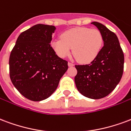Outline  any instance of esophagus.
Returning a JSON list of instances; mask_svg holds the SVG:
<instances>
[{
  "label": "esophagus",
  "instance_id": "34e87169",
  "mask_svg": "<svg viewBox=\"0 0 131 131\" xmlns=\"http://www.w3.org/2000/svg\"><path fill=\"white\" fill-rule=\"evenodd\" d=\"M68 66L72 67V66H74V64L73 63H70V62H68Z\"/></svg>",
  "mask_w": 131,
  "mask_h": 131
}]
</instances>
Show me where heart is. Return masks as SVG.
Masks as SVG:
<instances>
[{
  "label": "heart",
  "instance_id": "1",
  "mask_svg": "<svg viewBox=\"0 0 131 131\" xmlns=\"http://www.w3.org/2000/svg\"><path fill=\"white\" fill-rule=\"evenodd\" d=\"M103 43V35L99 29L77 27L63 32L61 39L52 40L51 46L61 58L68 57L72 48V53L77 59L88 63L97 58Z\"/></svg>",
  "mask_w": 131,
  "mask_h": 131
}]
</instances>
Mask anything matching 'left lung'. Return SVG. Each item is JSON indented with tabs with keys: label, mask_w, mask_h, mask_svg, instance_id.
<instances>
[{
	"label": "left lung",
	"mask_w": 131,
	"mask_h": 131,
	"mask_svg": "<svg viewBox=\"0 0 131 131\" xmlns=\"http://www.w3.org/2000/svg\"><path fill=\"white\" fill-rule=\"evenodd\" d=\"M102 32L104 47L95 60L87 65H76L74 77L81 95L93 99L106 97L119 83L124 71V56L118 38L105 25L92 22Z\"/></svg>",
	"instance_id": "left-lung-1"
}]
</instances>
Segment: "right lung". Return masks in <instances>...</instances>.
Masks as SVG:
<instances>
[{"mask_svg": "<svg viewBox=\"0 0 131 131\" xmlns=\"http://www.w3.org/2000/svg\"><path fill=\"white\" fill-rule=\"evenodd\" d=\"M55 29L53 25H35L19 35L11 52V81L31 101H42L52 95L68 68V61L59 57L50 46Z\"/></svg>", "mask_w": 131, "mask_h": 131, "instance_id": "1", "label": "right lung"}]
</instances>
